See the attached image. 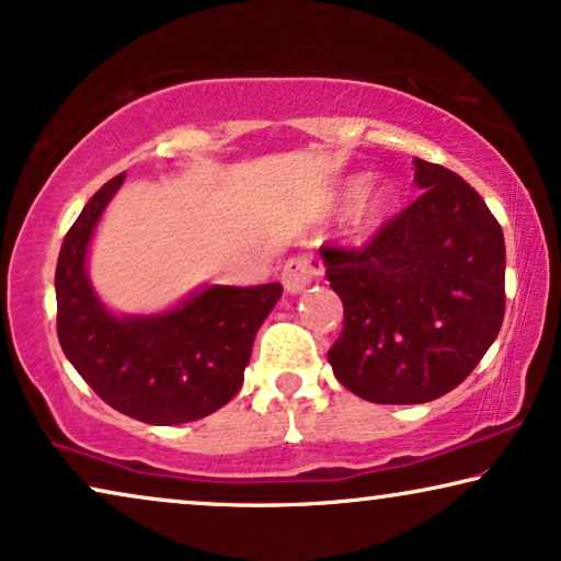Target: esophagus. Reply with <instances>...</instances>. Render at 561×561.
<instances>
[{"label": "esophagus", "instance_id": "34e87169", "mask_svg": "<svg viewBox=\"0 0 561 561\" xmlns=\"http://www.w3.org/2000/svg\"><path fill=\"white\" fill-rule=\"evenodd\" d=\"M321 275V263L311 257H294L288 260L286 267H283L280 273V280H283V288L288 290V294H301L304 288H309L313 280H317Z\"/></svg>", "mask_w": 561, "mask_h": 561}]
</instances>
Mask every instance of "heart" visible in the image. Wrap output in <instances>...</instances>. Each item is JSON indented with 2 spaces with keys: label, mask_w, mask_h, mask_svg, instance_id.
I'll return each mask as SVG.
<instances>
[{
  "label": "heart",
  "mask_w": 561,
  "mask_h": 561,
  "mask_svg": "<svg viewBox=\"0 0 561 561\" xmlns=\"http://www.w3.org/2000/svg\"><path fill=\"white\" fill-rule=\"evenodd\" d=\"M398 198L401 196H398V186L393 181H370V175L365 173L347 175L332 191V206H336V209L350 206L344 232L357 244L375 240L386 229L390 217L396 214Z\"/></svg>",
  "instance_id": "heart-1"
}]
</instances>
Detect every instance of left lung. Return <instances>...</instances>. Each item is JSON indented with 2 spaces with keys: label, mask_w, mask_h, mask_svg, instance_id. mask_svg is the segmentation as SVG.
<instances>
[{
  "label": "left lung",
  "mask_w": 561,
  "mask_h": 561,
  "mask_svg": "<svg viewBox=\"0 0 561 561\" xmlns=\"http://www.w3.org/2000/svg\"><path fill=\"white\" fill-rule=\"evenodd\" d=\"M424 191L365 250L321 248L344 304L336 380L370 403H428L470 375L505 313L503 229L462 175L413 160Z\"/></svg>",
  "instance_id": "8db88e82"
}]
</instances>
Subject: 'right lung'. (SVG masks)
Here are the masks:
<instances>
[{"label": "right lung", "mask_w": 561, "mask_h": 561, "mask_svg": "<svg viewBox=\"0 0 561 561\" xmlns=\"http://www.w3.org/2000/svg\"><path fill=\"white\" fill-rule=\"evenodd\" d=\"M125 173L104 183L68 229L56 265L58 340L114 411L152 426L204 419L240 390L252 342L283 296L267 286H202L160 313L110 311L89 280V244Z\"/></svg>", "instance_id": "1"}]
</instances>
